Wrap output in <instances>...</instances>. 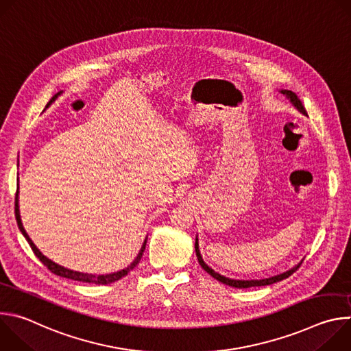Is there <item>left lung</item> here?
Instances as JSON below:
<instances>
[{"mask_svg": "<svg viewBox=\"0 0 351 351\" xmlns=\"http://www.w3.org/2000/svg\"><path fill=\"white\" fill-rule=\"evenodd\" d=\"M282 93H283V94H286V97H287V98H290V101L293 103V106H294L300 112H303L304 115H307V111H306V108H304L303 103L300 101V98L295 95V93H293V91H290V90H282ZM194 248H195V256H197V260H198L199 265H202V268H203L206 272H208L214 279H217V280H219V282H222V283H225V285H228V286L237 287V289H248V287L267 286V285L276 283V282H279V280H283V279L289 278V276H290L293 272H295V271L298 269V267H300V264H298V265H297V267H294L293 269H290V271H287V272H285V274H280V275H276V276L268 278V279H261V280H234V279L225 278V276H222L221 274L215 272L213 268H210V267L203 261V257H202V254H199V250H198V240H197V239H195Z\"/></svg>", "mask_w": 351, "mask_h": 351, "instance_id": "8db88e82", "label": "left lung"}]
</instances>
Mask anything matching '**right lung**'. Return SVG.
<instances>
[{"label":"right lung","mask_w":351,"mask_h":351,"mask_svg":"<svg viewBox=\"0 0 351 351\" xmlns=\"http://www.w3.org/2000/svg\"><path fill=\"white\" fill-rule=\"evenodd\" d=\"M60 94V93H58ZM58 94H56L53 98H51V101L49 103H53L54 99L58 97ZM49 103L47 104V107L49 106ZM19 189V187H18ZM18 189H16V194H15V218H16V222H18V226H19V229H21V232H22V234L25 236V239L27 240V243H29V245L32 247V250H33V253H34V256L47 267V269H49L51 271L53 274H56V275H58V276H62V278H68V279H72V280H77V282H84V283H93V285H108V283H112V282H115V280H119L121 278H123V276H126L138 263H140V260H141V257H143V253H144V248H145V243L147 241H144L143 243V245H141V250H140V253L137 254V257H136V260L128 267V268H125V269H122V271H119V272H115V274H110V275H88V274H82V272H76V271H71V269H66V268H64V267H61V265H58V264H56V263H53L51 260H48L47 257H44L41 253H40V250L33 244V241L30 240V237L27 236V233H26V230H25V228H23V225H22V221H21V215H19V206H18Z\"/></svg>","instance_id":"obj_1"}]
</instances>
